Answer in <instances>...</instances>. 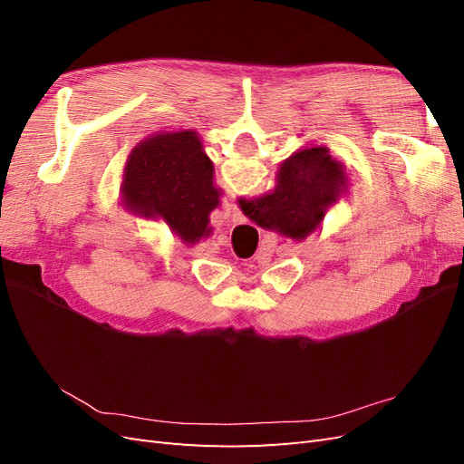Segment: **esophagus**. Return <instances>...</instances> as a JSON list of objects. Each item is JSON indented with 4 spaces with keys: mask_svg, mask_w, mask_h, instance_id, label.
I'll return each instance as SVG.
<instances>
[{
    "mask_svg": "<svg viewBox=\"0 0 464 464\" xmlns=\"http://www.w3.org/2000/svg\"><path fill=\"white\" fill-rule=\"evenodd\" d=\"M232 222H234V224H242V222H246L244 213H242V210L237 208L236 205H232Z\"/></svg>",
    "mask_w": 464,
    "mask_h": 464,
    "instance_id": "1",
    "label": "esophagus"
}]
</instances>
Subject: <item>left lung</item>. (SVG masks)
<instances>
[{
    "label": "left lung",
    "instance_id": "1",
    "mask_svg": "<svg viewBox=\"0 0 464 464\" xmlns=\"http://www.w3.org/2000/svg\"><path fill=\"white\" fill-rule=\"evenodd\" d=\"M121 205L147 220H164L193 246L213 234L210 213L220 205L213 160L193 130H162L130 152L121 174Z\"/></svg>",
    "mask_w": 464,
    "mask_h": 464
}]
</instances>
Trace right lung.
Returning a JSON list of instances; mask_svg holds the SVG:
<instances>
[{
	"mask_svg": "<svg viewBox=\"0 0 464 464\" xmlns=\"http://www.w3.org/2000/svg\"><path fill=\"white\" fill-rule=\"evenodd\" d=\"M348 186L346 164L329 147L310 143L278 164L273 191L237 203L257 227L302 242L321 227Z\"/></svg>",
	"mask_w": 464,
	"mask_h": 464,
	"instance_id": "1",
	"label": "right lung"
}]
</instances>
